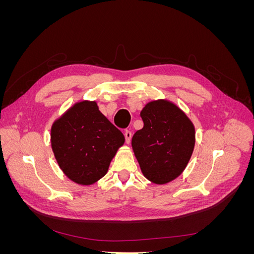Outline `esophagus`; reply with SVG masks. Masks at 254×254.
Returning a JSON list of instances; mask_svg holds the SVG:
<instances>
[{"label": "esophagus", "instance_id": "esophagus-1", "mask_svg": "<svg viewBox=\"0 0 254 254\" xmlns=\"http://www.w3.org/2000/svg\"><path fill=\"white\" fill-rule=\"evenodd\" d=\"M124 135H125V140H126V143H127V144H129V143H130V141H131V136H132L131 132H130L129 130H126L125 133H124Z\"/></svg>", "mask_w": 254, "mask_h": 254}]
</instances>
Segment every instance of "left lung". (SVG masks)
I'll return each instance as SVG.
<instances>
[{"mask_svg": "<svg viewBox=\"0 0 254 254\" xmlns=\"http://www.w3.org/2000/svg\"><path fill=\"white\" fill-rule=\"evenodd\" d=\"M144 126L132 136V149L145 178L156 184L175 180L186 170L195 147V127L178 106L167 99L145 105Z\"/></svg>", "mask_w": 254, "mask_h": 254, "instance_id": "8db88e82", "label": "left lung"}]
</instances>
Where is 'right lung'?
<instances>
[{
  "label": "right lung",
  "mask_w": 254,
  "mask_h": 254,
  "mask_svg": "<svg viewBox=\"0 0 254 254\" xmlns=\"http://www.w3.org/2000/svg\"><path fill=\"white\" fill-rule=\"evenodd\" d=\"M124 142V134L98 110L95 101L74 104L51 128L52 149L60 170L80 186L103 178Z\"/></svg>",
  "instance_id": "right-lung-1"
}]
</instances>
